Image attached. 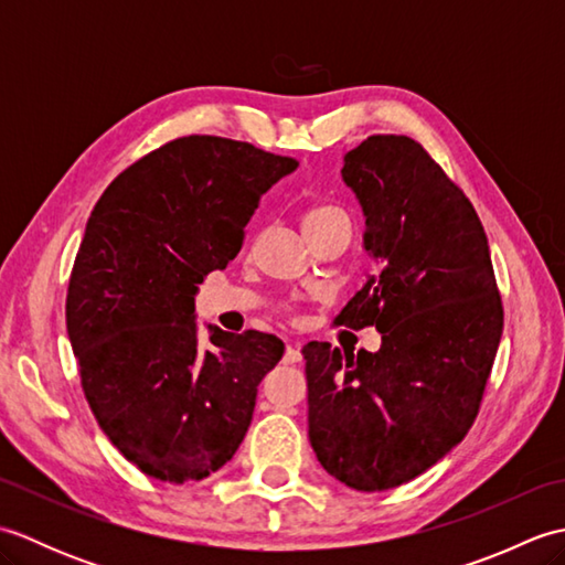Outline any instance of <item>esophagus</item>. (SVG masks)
<instances>
[{
    "mask_svg": "<svg viewBox=\"0 0 565 565\" xmlns=\"http://www.w3.org/2000/svg\"><path fill=\"white\" fill-rule=\"evenodd\" d=\"M301 350H298V347H286V352H284V364H298L301 362Z\"/></svg>",
    "mask_w": 565,
    "mask_h": 565,
    "instance_id": "1",
    "label": "esophagus"
}]
</instances>
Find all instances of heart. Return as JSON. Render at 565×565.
<instances>
[{"instance_id": "b5f03b06", "label": "heart", "mask_w": 565, "mask_h": 565, "mask_svg": "<svg viewBox=\"0 0 565 565\" xmlns=\"http://www.w3.org/2000/svg\"><path fill=\"white\" fill-rule=\"evenodd\" d=\"M332 221H350L347 218V213L338 206H313L308 209L306 215H303V227L308 231V227H316V225H326V223H332Z\"/></svg>"}]
</instances>
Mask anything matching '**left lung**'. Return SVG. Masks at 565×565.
<instances>
[{"label": "left lung", "instance_id": "1", "mask_svg": "<svg viewBox=\"0 0 565 565\" xmlns=\"http://www.w3.org/2000/svg\"><path fill=\"white\" fill-rule=\"evenodd\" d=\"M342 179L381 262L334 326L381 332V350L303 347L308 437L340 483L398 488L459 444L481 411L502 301L473 203L417 140L371 136Z\"/></svg>", "mask_w": 565, "mask_h": 565}]
</instances>
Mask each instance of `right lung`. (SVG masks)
Returning <instances> with one entry per match:
<instances>
[{"mask_svg":"<svg viewBox=\"0 0 565 565\" xmlns=\"http://www.w3.org/2000/svg\"><path fill=\"white\" fill-rule=\"evenodd\" d=\"M296 167L249 142L184 136L118 174L89 215L67 334L94 417L146 476L201 481L245 439L284 342L209 328L203 350L196 284L227 267L264 191Z\"/></svg>","mask_w":565,"mask_h":565,"instance_id":"right-lung-1","label":"right lung"}]
</instances>
